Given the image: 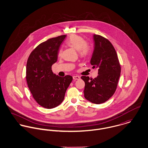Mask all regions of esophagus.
I'll return each instance as SVG.
<instances>
[{"label": "esophagus", "mask_w": 148, "mask_h": 148, "mask_svg": "<svg viewBox=\"0 0 148 148\" xmlns=\"http://www.w3.org/2000/svg\"><path fill=\"white\" fill-rule=\"evenodd\" d=\"M80 76H73V80H79V79H80Z\"/></svg>", "instance_id": "esophagus-1"}]
</instances>
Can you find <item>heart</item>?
I'll return each mask as SVG.
<instances>
[{
  "label": "heart",
  "mask_w": 148,
  "mask_h": 148,
  "mask_svg": "<svg viewBox=\"0 0 148 148\" xmlns=\"http://www.w3.org/2000/svg\"><path fill=\"white\" fill-rule=\"evenodd\" d=\"M65 44L78 51L79 55L82 58H86L90 51V48L88 44L86 42L84 39L82 37L77 35H71L65 42ZM62 49L59 51V55H60L62 53Z\"/></svg>",
  "instance_id": "b5f03b06"
}]
</instances>
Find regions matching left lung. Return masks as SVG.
I'll list each match as a JSON object with an SVG mask.
<instances>
[{"instance_id": "8db88e82", "label": "left lung", "mask_w": 148, "mask_h": 148, "mask_svg": "<svg viewBox=\"0 0 148 148\" xmlns=\"http://www.w3.org/2000/svg\"><path fill=\"white\" fill-rule=\"evenodd\" d=\"M94 50L90 59L92 68L98 69V76L93 79L82 76L85 82L84 97L90 102L105 103L114 93L121 73V66L116 51L107 39L93 35Z\"/></svg>"}]
</instances>
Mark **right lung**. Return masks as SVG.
I'll use <instances>...</instances> for the list:
<instances>
[{
	"mask_svg": "<svg viewBox=\"0 0 148 148\" xmlns=\"http://www.w3.org/2000/svg\"><path fill=\"white\" fill-rule=\"evenodd\" d=\"M66 35L53 38L38 45L29 55L26 66V80L35 101L42 107L52 109L63 101L72 77H60L52 72L59 48Z\"/></svg>",
	"mask_w": 148,
	"mask_h": 148,
	"instance_id": "add662e5",
	"label": "right lung"
}]
</instances>
